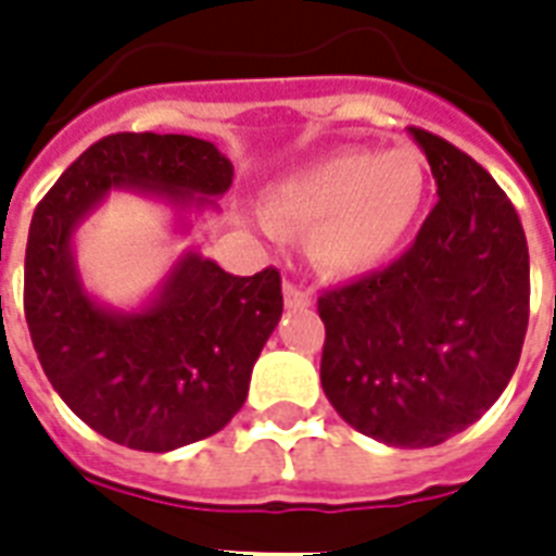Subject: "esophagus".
Instances as JSON below:
<instances>
[{
	"mask_svg": "<svg viewBox=\"0 0 556 556\" xmlns=\"http://www.w3.org/2000/svg\"><path fill=\"white\" fill-rule=\"evenodd\" d=\"M282 294H286L288 308H305V305H312V294L303 291L300 286H294V282H286V286H282Z\"/></svg>",
	"mask_w": 556,
	"mask_h": 556,
	"instance_id": "esophagus-1",
	"label": "esophagus"
}]
</instances>
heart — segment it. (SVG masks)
I'll return each instance as SVG.
<instances>
[{
  "label": "heart",
  "instance_id": "1",
  "mask_svg": "<svg viewBox=\"0 0 556 556\" xmlns=\"http://www.w3.org/2000/svg\"><path fill=\"white\" fill-rule=\"evenodd\" d=\"M424 201V164L413 150H340L294 176L268 195L277 227L308 236V253L331 274L378 268L409 233Z\"/></svg>",
  "mask_w": 556,
  "mask_h": 556
}]
</instances>
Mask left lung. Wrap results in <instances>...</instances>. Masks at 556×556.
Segmentation results:
<instances>
[{
	"label": "left lung",
	"instance_id": "8db88e82",
	"mask_svg": "<svg viewBox=\"0 0 556 556\" xmlns=\"http://www.w3.org/2000/svg\"><path fill=\"white\" fill-rule=\"evenodd\" d=\"M439 201L404 256L317 300L323 392L389 447H435L508 387L528 329L531 268L510 199L467 152L409 129Z\"/></svg>",
	"mask_w": 556,
	"mask_h": 556
}]
</instances>
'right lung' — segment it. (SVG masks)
I'll use <instances>...</instances> for the list:
<instances>
[{"instance_id":"right-lung-1","label":"right lung","mask_w":556,"mask_h":556,"mask_svg":"<svg viewBox=\"0 0 556 556\" xmlns=\"http://www.w3.org/2000/svg\"><path fill=\"white\" fill-rule=\"evenodd\" d=\"M233 164L190 135L100 138L56 178L30 218L25 320L68 409L115 444L167 453L218 432L242 409L251 371L282 317L277 268L233 277L185 253L141 312H112L80 286L72 233L109 190L210 207Z\"/></svg>"}]
</instances>
